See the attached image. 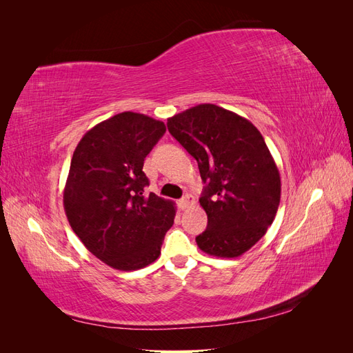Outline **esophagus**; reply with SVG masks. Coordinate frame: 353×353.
I'll return each mask as SVG.
<instances>
[{"mask_svg": "<svg viewBox=\"0 0 353 353\" xmlns=\"http://www.w3.org/2000/svg\"><path fill=\"white\" fill-rule=\"evenodd\" d=\"M193 205H194V197L193 196H188V194L178 201L179 209H183V210L190 208V206H193Z\"/></svg>", "mask_w": 353, "mask_h": 353, "instance_id": "34e87169", "label": "esophagus"}]
</instances>
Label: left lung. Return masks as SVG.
<instances>
[{"label":"left lung","mask_w":353,"mask_h":353,"mask_svg":"<svg viewBox=\"0 0 353 353\" xmlns=\"http://www.w3.org/2000/svg\"><path fill=\"white\" fill-rule=\"evenodd\" d=\"M168 130L197 160L206 184L200 206L208 228L199 249L216 258H237L272 223L281 178L262 134L245 117L216 104H199L168 119Z\"/></svg>","instance_id":"1"}]
</instances>
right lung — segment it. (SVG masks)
I'll use <instances>...</instances> for the list:
<instances>
[{
	"label": "right lung",
	"mask_w": 353,
	"mask_h": 353,
	"mask_svg": "<svg viewBox=\"0 0 353 353\" xmlns=\"http://www.w3.org/2000/svg\"><path fill=\"white\" fill-rule=\"evenodd\" d=\"M165 132L163 122L123 112L92 126L73 152L63 193L68 221L85 248L114 270L153 263L174 223V201L144 196V159Z\"/></svg>",
	"instance_id": "right-lung-1"
}]
</instances>
